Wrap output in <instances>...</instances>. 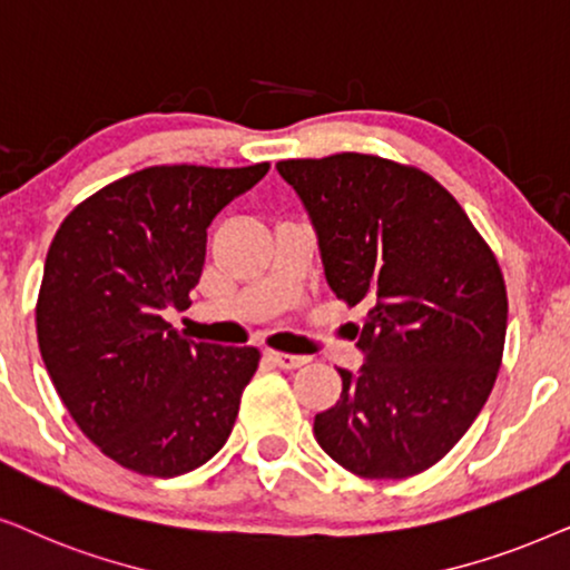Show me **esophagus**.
Segmentation results:
<instances>
[{
    "instance_id": "obj_1",
    "label": "esophagus",
    "mask_w": 570,
    "mask_h": 570,
    "mask_svg": "<svg viewBox=\"0 0 570 570\" xmlns=\"http://www.w3.org/2000/svg\"><path fill=\"white\" fill-rule=\"evenodd\" d=\"M265 356H268V360L281 370H297V367H302V364L309 362V356L284 354V352H265Z\"/></svg>"
}]
</instances>
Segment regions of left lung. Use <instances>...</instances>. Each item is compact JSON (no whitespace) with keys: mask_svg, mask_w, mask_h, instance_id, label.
I'll return each instance as SVG.
<instances>
[{"mask_svg":"<svg viewBox=\"0 0 570 570\" xmlns=\"http://www.w3.org/2000/svg\"><path fill=\"white\" fill-rule=\"evenodd\" d=\"M276 169L305 206L325 281L367 317L364 364L315 414L328 456L364 480L438 464L482 412L503 360L500 265L464 208L414 166L381 156L292 158Z\"/></svg>","mask_w":570,"mask_h":570,"instance_id":"1","label":"left lung"}]
</instances>
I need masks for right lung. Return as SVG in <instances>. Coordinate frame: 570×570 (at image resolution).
Returning <instances> with one entry per match:
<instances>
[{
    "label": "right lung",
    "instance_id": "right-lung-1",
    "mask_svg": "<svg viewBox=\"0 0 570 570\" xmlns=\"http://www.w3.org/2000/svg\"><path fill=\"white\" fill-rule=\"evenodd\" d=\"M268 169L148 166L82 200L51 239L38 348L67 412L119 466L177 476L232 435L261 352L187 341L164 309L189 307L210 222Z\"/></svg>",
    "mask_w": 570,
    "mask_h": 570
}]
</instances>
